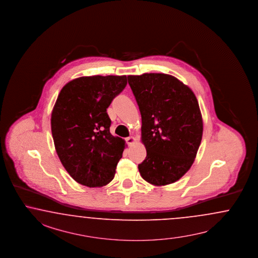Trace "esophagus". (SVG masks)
I'll return each mask as SVG.
<instances>
[{
  "label": "esophagus",
  "instance_id": "obj_1",
  "mask_svg": "<svg viewBox=\"0 0 258 258\" xmlns=\"http://www.w3.org/2000/svg\"><path fill=\"white\" fill-rule=\"evenodd\" d=\"M126 142L128 143V145H132L135 142H136V139L134 137H129V138H126Z\"/></svg>",
  "mask_w": 258,
  "mask_h": 258
}]
</instances>
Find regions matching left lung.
Here are the masks:
<instances>
[{"label": "left lung", "mask_w": 258, "mask_h": 258, "mask_svg": "<svg viewBox=\"0 0 258 258\" xmlns=\"http://www.w3.org/2000/svg\"><path fill=\"white\" fill-rule=\"evenodd\" d=\"M142 114V142L147 156L139 164L142 178L154 186L180 179L200 148L203 120L191 88L174 76H128Z\"/></svg>", "instance_id": "1"}]
</instances>
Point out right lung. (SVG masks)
I'll use <instances>...</instances> for the list:
<instances>
[{"label": "right lung", "mask_w": 258, "mask_h": 258, "mask_svg": "<svg viewBox=\"0 0 258 258\" xmlns=\"http://www.w3.org/2000/svg\"><path fill=\"white\" fill-rule=\"evenodd\" d=\"M126 84V76L81 77L58 94L51 114L55 149L67 173L82 185L102 187L115 176L125 142L110 133L106 109Z\"/></svg>", "instance_id": "right-lung-1"}]
</instances>
